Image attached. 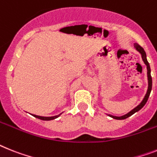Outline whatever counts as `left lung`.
<instances>
[{
	"label": "left lung",
	"instance_id": "left-lung-1",
	"mask_svg": "<svg viewBox=\"0 0 157 157\" xmlns=\"http://www.w3.org/2000/svg\"><path fill=\"white\" fill-rule=\"evenodd\" d=\"M134 47H135V48L136 50H137L138 52H140V53L141 54V57H142V60H143V61L144 62V64H146V66H147V75H148V90H147V93H146L145 96H144V97L143 101H141V103L139 105H137L136 107L134 108L132 110H131V111L129 112V113H128L127 114H125V115L124 116H121V117H116V116H113V115H109V117H112V118H113V119H116V120H124L126 119V118H128V117H131L132 114H134L135 113H136V112H138L139 110H140V109H142V108L144 106V105L146 104V102H147V101H148V97H149V95H150V93H151V91H152V76H151V68H150V65H149V63L148 62V60H147V57H146V53H145V51L144 50V48H142L141 46L139 45L138 44H136V43H135L134 44Z\"/></svg>",
	"mask_w": 157,
	"mask_h": 157
}]
</instances>
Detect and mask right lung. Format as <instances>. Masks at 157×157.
Segmentation results:
<instances>
[{
	"mask_svg": "<svg viewBox=\"0 0 157 157\" xmlns=\"http://www.w3.org/2000/svg\"><path fill=\"white\" fill-rule=\"evenodd\" d=\"M61 114V113H60ZM60 114L57 116H54V117H40V116H36V115H33V114H32V115L34 117H36V118H38V119L42 120V121H52V120L56 119L58 117H60Z\"/></svg>",
	"mask_w": 157,
	"mask_h": 157,
	"instance_id": "1",
	"label": "right lung"
}]
</instances>
